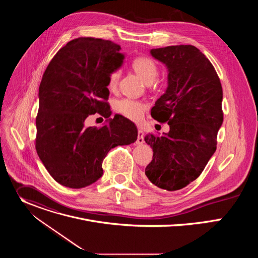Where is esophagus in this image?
Returning <instances> with one entry per match:
<instances>
[{"label":"esophagus","mask_w":258,"mask_h":258,"mask_svg":"<svg viewBox=\"0 0 258 258\" xmlns=\"http://www.w3.org/2000/svg\"><path fill=\"white\" fill-rule=\"evenodd\" d=\"M137 145H142L144 143V132L139 127L138 128V139H137Z\"/></svg>","instance_id":"34e87169"}]
</instances>
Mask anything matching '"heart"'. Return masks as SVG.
Returning a JSON list of instances; mask_svg holds the SVG:
<instances>
[{
    "mask_svg": "<svg viewBox=\"0 0 258 258\" xmlns=\"http://www.w3.org/2000/svg\"><path fill=\"white\" fill-rule=\"evenodd\" d=\"M133 69L137 75L146 83V84H151L158 75V68L156 63L148 58V57H138L133 61ZM120 77L119 70H114L110 73L109 77V88H115L118 80ZM144 104L133 100V99H120L115 102V110L122 114L123 116L133 119V120H139L144 111Z\"/></svg>",
    "mask_w": 258,
    "mask_h": 258,
    "instance_id": "b5f03b06",
    "label": "heart"
}]
</instances>
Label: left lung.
<instances>
[{"label": "left lung", "mask_w": 258, "mask_h": 258, "mask_svg": "<svg viewBox=\"0 0 258 258\" xmlns=\"http://www.w3.org/2000/svg\"><path fill=\"white\" fill-rule=\"evenodd\" d=\"M150 54L167 70V88L151 116L167 121L169 132L145 137L153 150L145 174L154 186L173 192L195 180L216 150L223 89L210 61L194 46L151 49Z\"/></svg>", "instance_id": "obj_1"}]
</instances>
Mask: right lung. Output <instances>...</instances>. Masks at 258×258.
Returning <instances> with one entry per match:
<instances>
[{"label":"right lung","instance_id":"right-lung-1","mask_svg":"<svg viewBox=\"0 0 258 258\" xmlns=\"http://www.w3.org/2000/svg\"><path fill=\"white\" fill-rule=\"evenodd\" d=\"M111 41L72 40L49 63L39 89L35 149L60 185L81 189L103 174L102 162L116 146L137 141L130 119L114 115L106 102L110 73L121 67L125 55ZM96 112L108 118L102 127H86Z\"/></svg>","mask_w":258,"mask_h":258}]
</instances>
